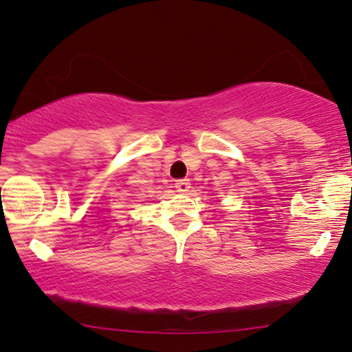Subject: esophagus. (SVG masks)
Masks as SVG:
<instances>
[{
	"label": "esophagus",
	"instance_id": "obj_1",
	"mask_svg": "<svg viewBox=\"0 0 352 352\" xmlns=\"http://www.w3.org/2000/svg\"><path fill=\"white\" fill-rule=\"evenodd\" d=\"M190 185H192V184H190L188 179L175 180V188H177V192H188Z\"/></svg>",
	"mask_w": 352,
	"mask_h": 352
}]
</instances>
